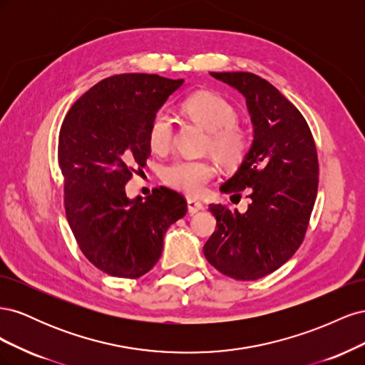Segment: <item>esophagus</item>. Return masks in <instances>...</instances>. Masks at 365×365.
<instances>
[{
    "label": "esophagus",
    "mask_w": 365,
    "mask_h": 365,
    "mask_svg": "<svg viewBox=\"0 0 365 365\" xmlns=\"http://www.w3.org/2000/svg\"><path fill=\"white\" fill-rule=\"evenodd\" d=\"M187 208H189V213L193 215V213L200 212V210H202L204 205H202L201 201L193 200V197H189V200H187Z\"/></svg>",
    "instance_id": "1"
}]
</instances>
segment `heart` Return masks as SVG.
Wrapping results in <instances>:
<instances>
[{"instance_id":"1","label":"heart","mask_w":365,"mask_h":365,"mask_svg":"<svg viewBox=\"0 0 365 365\" xmlns=\"http://www.w3.org/2000/svg\"><path fill=\"white\" fill-rule=\"evenodd\" d=\"M184 114L208 132L207 150L215 158L235 168L247 155L250 138L236 125L237 111L224 97L210 91L189 96L181 105ZM173 138V121L168 113H158L152 118L148 132L149 146L153 152L169 150ZM216 168L208 160H176L163 169V181L175 190L187 195L202 193L205 184L213 178Z\"/></svg>"}]
</instances>
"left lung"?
Masks as SVG:
<instances>
[{
    "label": "left lung",
    "instance_id": "left-lung-1",
    "mask_svg": "<svg viewBox=\"0 0 365 365\" xmlns=\"http://www.w3.org/2000/svg\"><path fill=\"white\" fill-rule=\"evenodd\" d=\"M210 74L245 98L252 141L220 192L247 190L251 202L245 213L210 205L216 231L204 256L231 279L257 280L302 245L318 190L317 148L302 113L268 81L245 71Z\"/></svg>",
    "mask_w": 365,
    "mask_h": 365
}]
</instances>
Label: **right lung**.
Returning a JSON list of instances; mask_svg holds the SVG:
<instances>
[{
    "label": "right lung",
    "mask_w": 365,
    "mask_h": 365,
    "mask_svg": "<svg viewBox=\"0 0 365 365\" xmlns=\"http://www.w3.org/2000/svg\"><path fill=\"white\" fill-rule=\"evenodd\" d=\"M184 79L126 73L98 82L77 101L59 134L65 213L81 251L120 279L149 272L168 228L185 216L184 197L160 187L145 201L126 196L134 168L150 155L149 125Z\"/></svg>",
    "instance_id": "1"
}]
</instances>
